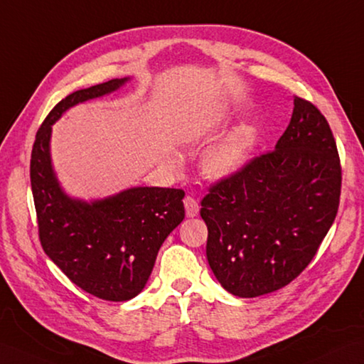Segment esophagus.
<instances>
[{
	"label": "esophagus",
	"instance_id": "obj_1",
	"mask_svg": "<svg viewBox=\"0 0 364 364\" xmlns=\"http://www.w3.org/2000/svg\"><path fill=\"white\" fill-rule=\"evenodd\" d=\"M184 208H186V215L188 217H196L198 214V201L191 196L184 198Z\"/></svg>",
	"mask_w": 364,
	"mask_h": 364
}]
</instances>
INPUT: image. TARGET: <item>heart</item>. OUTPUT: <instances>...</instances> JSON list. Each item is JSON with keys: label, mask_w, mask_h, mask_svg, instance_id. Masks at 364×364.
Masks as SVG:
<instances>
[{"label": "heart", "mask_w": 364, "mask_h": 364, "mask_svg": "<svg viewBox=\"0 0 364 364\" xmlns=\"http://www.w3.org/2000/svg\"><path fill=\"white\" fill-rule=\"evenodd\" d=\"M217 121L210 119L209 125ZM252 146V132L248 127H239L220 142L210 147L201 159L203 173L213 180H223L239 172L247 163Z\"/></svg>", "instance_id": "b5f03b06"}]
</instances>
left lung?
Instances as JSON below:
<instances>
[{
	"label": "left lung",
	"mask_w": 364,
	"mask_h": 364,
	"mask_svg": "<svg viewBox=\"0 0 364 364\" xmlns=\"http://www.w3.org/2000/svg\"><path fill=\"white\" fill-rule=\"evenodd\" d=\"M340 196L341 164L331 125L296 96L274 150L210 186L201 200L206 256L217 281L239 298L289 285L315 257Z\"/></svg>",
	"instance_id": "1"
}]
</instances>
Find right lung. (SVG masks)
Listing matches in <instances>:
<instances>
[{"label": "right lung", "mask_w": 364, "mask_h": 364, "mask_svg": "<svg viewBox=\"0 0 364 364\" xmlns=\"http://www.w3.org/2000/svg\"><path fill=\"white\" fill-rule=\"evenodd\" d=\"M112 79L62 99L36 134L31 186L38 237L48 257L83 291L105 301H129L146 287L163 242L184 218V191L132 188L113 197L80 201L66 196L50 164V125L68 108L116 91Z\"/></svg>", "instance_id": "obj_1"}]
</instances>
